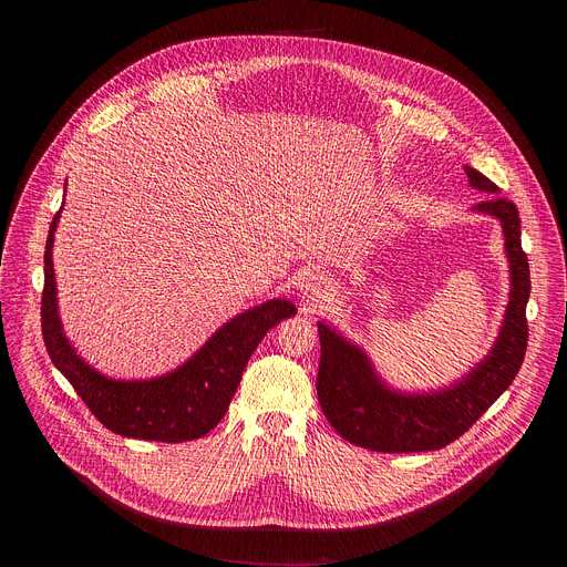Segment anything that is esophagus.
<instances>
[{"label": "esophagus", "instance_id": "34e87169", "mask_svg": "<svg viewBox=\"0 0 567 567\" xmlns=\"http://www.w3.org/2000/svg\"><path fill=\"white\" fill-rule=\"evenodd\" d=\"M329 296H331V282L323 276H308L301 282V299L308 306H317V303L329 299Z\"/></svg>", "mask_w": 567, "mask_h": 567}]
</instances>
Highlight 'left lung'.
Masks as SVG:
<instances>
[{"label": "left lung", "instance_id": "8db88e82", "mask_svg": "<svg viewBox=\"0 0 567 567\" xmlns=\"http://www.w3.org/2000/svg\"><path fill=\"white\" fill-rule=\"evenodd\" d=\"M464 172L471 188L489 193L485 202L473 206V212L496 218L505 238L511 296L501 331L485 359L455 383L439 391L406 393L379 377L365 349L349 342L329 323L317 321L321 342L317 395L321 411L342 439L361 449L377 453L443 449L481 419L522 368L528 342L526 303L530 293L528 259L522 250V220L517 206L503 199L487 176L468 165Z\"/></svg>", "mask_w": 567, "mask_h": 567}]
</instances>
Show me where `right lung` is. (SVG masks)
<instances>
[{
  "label": "right lung",
  "mask_w": 567,
  "mask_h": 567,
  "mask_svg": "<svg viewBox=\"0 0 567 567\" xmlns=\"http://www.w3.org/2000/svg\"><path fill=\"white\" fill-rule=\"evenodd\" d=\"M62 208L52 218L45 244V287L41 326L45 349L82 402L114 434L144 441L182 443L212 432L238 389L248 359L268 329L291 315L296 306L271 299L231 317L193 355L167 374L152 379H112L89 365L64 333L56 306L52 266L54 231Z\"/></svg>",
  "instance_id": "add662e5"
}]
</instances>
